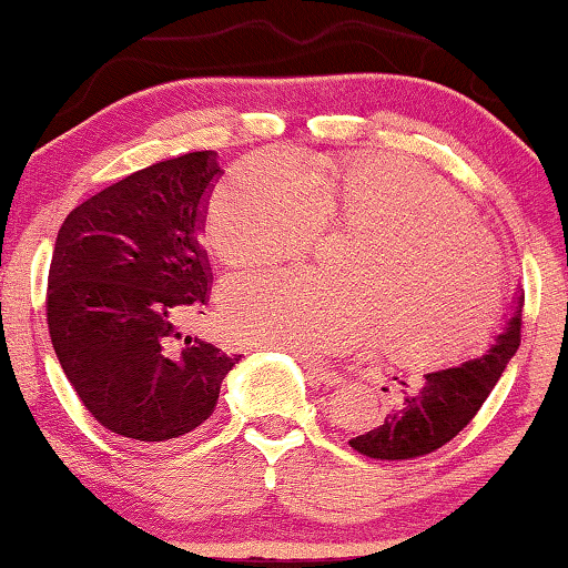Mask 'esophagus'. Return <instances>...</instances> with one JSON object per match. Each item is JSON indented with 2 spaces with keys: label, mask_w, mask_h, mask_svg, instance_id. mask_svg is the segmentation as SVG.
Returning a JSON list of instances; mask_svg holds the SVG:
<instances>
[{
  "label": "esophagus",
  "mask_w": 568,
  "mask_h": 568,
  "mask_svg": "<svg viewBox=\"0 0 568 568\" xmlns=\"http://www.w3.org/2000/svg\"><path fill=\"white\" fill-rule=\"evenodd\" d=\"M303 365H305V371L311 373V378H315L318 383H323V386L335 388V386H341V383H343V376H341L338 371L325 368V365L315 363V361H307V358H303Z\"/></svg>",
  "instance_id": "esophagus-1"
}]
</instances>
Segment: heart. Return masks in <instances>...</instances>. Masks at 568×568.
Here are the masks:
<instances>
[{
  "label": "heart",
  "mask_w": 568,
  "mask_h": 568,
  "mask_svg": "<svg viewBox=\"0 0 568 568\" xmlns=\"http://www.w3.org/2000/svg\"><path fill=\"white\" fill-rule=\"evenodd\" d=\"M325 220L368 230L351 277L307 265L247 271L223 291L230 331L263 348L331 355L376 343L403 361L448 363L494 323L504 261L464 197L418 162L355 158L323 165L263 152L217 182L207 237L230 265L311 250Z\"/></svg>",
  "instance_id": "heart-1"
}]
</instances>
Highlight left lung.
Masks as SVG:
<instances>
[{
  "label": "left lung",
  "instance_id": "obj_1",
  "mask_svg": "<svg viewBox=\"0 0 568 568\" xmlns=\"http://www.w3.org/2000/svg\"><path fill=\"white\" fill-rule=\"evenodd\" d=\"M521 307L524 295L518 293L504 328L494 335L484 353L454 368L426 373L420 386L408 390L400 406L388 413L378 428L351 438V448L378 460H408L434 454L456 438L474 420L518 351Z\"/></svg>",
  "mask_w": 568,
  "mask_h": 568
}]
</instances>
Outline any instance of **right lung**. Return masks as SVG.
Listing matches in <instances>:
<instances>
[{
    "label": "right lung",
    "instance_id": "obj_1",
    "mask_svg": "<svg viewBox=\"0 0 568 568\" xmlns=\"http://www.w3.org/2000/svg\"><path fill=\"white\" fill-rule=\"evenodd\" d=\"M217 175L213 150L155 162L77 205L57 233L52 348L82 406L122 438L192 434L240 361L180 331L210 301L200 233Z\"/></svg>",
    "mask_w": 568,
    "mask_h": 568
}]
</instances>
